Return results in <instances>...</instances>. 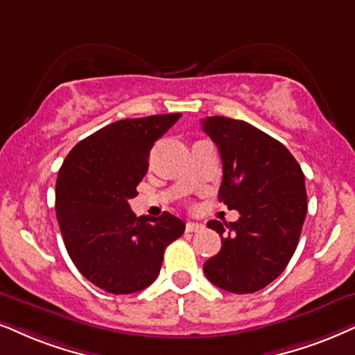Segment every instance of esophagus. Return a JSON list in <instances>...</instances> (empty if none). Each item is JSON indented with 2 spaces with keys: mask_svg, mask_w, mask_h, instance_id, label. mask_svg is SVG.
I'll use <instances>...</instances> for the list:
<instances>
[{
  "mask_svg": "<svg viewBox=\"0 0 355 355\" xmlns=\"http://www.w3.org/2000/svg\"><path fill=\"white\" fill-rule=\"evenodd\" d=\"M187 232H198V231H201L203 230V224H200V223H193V221H188L187 223Z\"/></svg>",
  "mask_w": 355,
  "mask_h": 355,
  "instance_id": "esophagus-1",
  "label": "esophagus"
}]
</instances>
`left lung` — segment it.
<instances>
[{
	"label": "left lung",
	"mask_w": 355,
	"mask_h": 355,
	"mask_svg": "<svg viewBox=\"0 0 355 355\" xmlns=\"http://www.w3.org/2000/svg\"><path fill=\"white\" fill-rule=\"evenodd\" d=\"M201 129L223 160L219 200L239 219L209 221L221 236V250L206 260L211 284L231 293L262 290L288 266L306 216L302 167L277 139L245 121L211 116Z\"/></svg>",
	"instance_id": "left-lung-1"
}]
</instances>
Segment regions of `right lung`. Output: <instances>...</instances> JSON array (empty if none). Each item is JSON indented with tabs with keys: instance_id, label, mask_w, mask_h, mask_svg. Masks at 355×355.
<instances>
[{
	"instance_id": "obj_1",
	"label": "right lung",
	"mask_w": 355,
	"mask_h": 355,
	"mask_svg": "<svg viewBox=\"0 0 355 355\" xmlns=\"http://www.w3.org/2000/svg\"><path fill=\"white\" fill-rule=\"evenodd\" d=\"M180 113L121 119L69 152L55 183V213L78 272L114 295L136 293L159 275L168 244L185 223L165 211L137 218L129 200L149 168L152 146Z\"/></svg>"
}]
</instances>
